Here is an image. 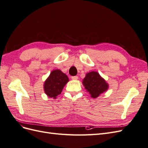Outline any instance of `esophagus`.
Listing matches in <instances>:
<instances>
[{"instance_id":"obj_1","label":"esophagus","mask_w":148,"mask_h":148,"mask_svg":"<svg viewBox=\"0 0 148 148\" xmlns=\"http://www.w3.org/2000/svg\"><path fill=\"white\" fill-rule=\"evenodd\" d=\"M71 79H75V80L78 79V77L77 76H73V77H71Z\"/></svg>"}]
</instances>
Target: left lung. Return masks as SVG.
I'll return each instance as SVG.
<instances>
[{"mask_svg":"<svg viewBox=\"0 0 148 148\" xmlns=\"http://www.w3.org/2000/svg\"><path fill=\"white\" fill-rule=\"evenodd\" d=\"M83 84L92 98H96L108 89V84L96 71L87 73L83 79Z\"/></svg>","mask_w":148,"mask_h":148,"instance_id":"8db88e82","label":"left lung"}]
</instances>
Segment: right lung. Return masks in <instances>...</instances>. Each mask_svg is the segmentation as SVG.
Masks as SVG:
<instances>
[{"label": "right lung", "instance_id": "add662e5", "mask_svg": "<svg viewBox=\"0 0 148 148\" xmlns=\"http://www.w3.org/2000/svg\"><path fill=\"white\" fill-rule=\"evenodd\" d=\"M67 76L59 70L52 71L44 83V88L48 97L56 98L62 92L65 85L69 82Z\"/></svg>", "mask_w": 148, "mask_h": 148}]
</instances>
